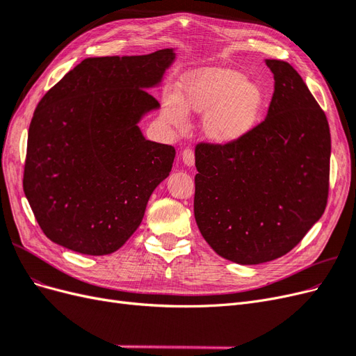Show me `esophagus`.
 <instances>
[{
    "label": "esophagus",
    "instance_id": "1",
    "mask_svg": "<svg viewBox=\"0 0 356 356\" xmlns=\"http://www.w3.org/2000/svg\"><path fill=\"white\" fill-rule=\"evenodd\" d=\"M181 157H182V161H184V165H187V166L195 165V152H193L191 148L182 149Z\"/></svg>",
    "mask_w": 356,
    "mask_h": 356
}]
</instances>
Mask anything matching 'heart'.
<instances>
[{
  "label": "heart",
  "mask_w": 356,
  "mask_h": 356,
  "mask_svg": "<svg viewBox=\"0 0 356 356\" xmlns=\"http://www.w3.org/2000/svg\"><path fill=\"white\" fill-rule=\"evenodd\" d=\"M266 95L243 74L224 68H204L184 74L178 96L168 95L161 118L177 129L187 124V113L204 114L203 132L217 144H233L260 123Z\"/></svg>",
  "instance_id": "b5f03b06"
}]
</instances>
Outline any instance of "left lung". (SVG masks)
Wrapping results in <instances>:
<instances>
[{
	"instance_id": "1",
	"label": "left lung",
	"mask_w": 356,
	"mask_h": 356,
	"mask_svg": "<svg viewBox=\"0 0 356 356\" xmlns=\"http://www.w3.org/2000/svg\"><path fill=\"white\" fill-rule=\"evenodd\" d=\"M267 117L233 144L196 145L195 218L225 260L260 264L289 252L325 211L331 136L325 113L288 62Z\"/></svg>"
}]
</instances>
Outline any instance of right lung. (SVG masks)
<instances>
[{
  "instance_id": "right-lung-1",
  "label": "right lung",
  "mask_w": 356,
  "mask_h": 356,
  "mask_svg": "<svg viewBox=\"0 0 356 356\" xmlns=\"http://www.w3.org/2000/svg\"><path fill=\"white\" fill-rule=\"evenodd\" d=\"M172 49L88 58L42 96L28 132L24 191L47 238L86 255L115 252L139 227L175 148L138 127Z\"/></svg>"
}]
</instances>
